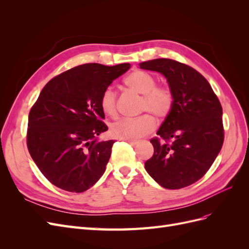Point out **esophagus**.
<instances>
[{"mask_svg": "<svg viewBox=\"0 0 249 249\" xmlns=\"http://www.w3.org/2000/svg\"><path fill=\"white\" fill-rule=\"evenodd\" d=\"M127 143H130V144H132V145H135V144H137V143L139 142L138 140H136V139H124Z\"/></svg>", "mask_w": 249, "mask_h": 249, "instance_id": "esophagus-1", "label": "esophagus"}]
</instances>
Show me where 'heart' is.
<instances>
[{
	"label": "heart",
	"mask_w": 249,
	"mask_h": 249,
	"mask_svg": "<svg viewBox=\"0 0 249 249\" xmlns=\"http://www.w3.org/2000/svg\"><path fill=\"white\" fill-rule=\"evenodd\" d=\"M124 85L135 92L142 94L139 112H147L138 117L122 118L111 125L113 137L123 139H138L154 131L155 115L165 119L170 115L175 106V93L168 86H160L154 73L136 70L124 80ZM102 111L109 117L117 115V94L112 88H105L100 97Z\"/></svg>",
	"instance_id": "b5f03b06"
}]
</instances>
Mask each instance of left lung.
<instances>
[{
	"instance_id": "left-lung-1",
	"label": "left lung",
	"mask_w": 249,
	"mask_h": 249,
	"mask_svg": "<svg viewBox=\"0 0 249 249\" xmlns=\"http://www.w3.org/2000/svg\"><path fill=\"white\" fill-rule=\"evenodd\" d=\"M166 77L175 106L150 142L154 155L144 166L166 189H180L206 175L224 140L222 107L207 79L191 66L160 58L139 63Z\"/></svg>"
}]
</instances>
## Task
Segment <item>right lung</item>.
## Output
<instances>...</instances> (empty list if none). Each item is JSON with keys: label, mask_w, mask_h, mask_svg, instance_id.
<instances>
[{"label": "right lung", "mask_w": 249, "mask_h": 249, "mask_svg": "<svg viewBox=\"0 0 249 249\" xmlns=\"http://www.w3.org/2000/svg\"><path fill=\"white\" fill-rule=\"evenodd\" d=\"M130 67L86 63L58 74L41 90L29 113L27 146L53 185L81 193L104 175L115 141L96 139L108 130L100 97Z\"/></svg>", "instance_id": "obj_1"}]
</instances>
